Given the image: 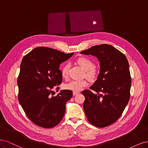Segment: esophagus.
Masks as SVG:
<instances>
[{
    "instance_id": "1",
    "label": "esophagus",
    "mask_w": 148,
    "mask_h": 148,
    "mask_svg": "<svg viewBox=\"0 0 148 148\" xmlns=\"http://www.w3.org/2000/svg\"><path fill=\"white\" fill-rule=\"evenodd\" d=\"M79 93V92H78V91H73V96H75V95H78Z\"/></svg>"
}]
</instances>
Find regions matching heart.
<instances>
[{
    "mask_svg": "<svg viewBox=\"0 0 148 148\" xmlns=\"http://www.w3.org/2000/svg\"><path fill=\"white\" fill-rule=\"evenodd\" d=\"M78 64L84 70V75L88 79L90 80L95 79L97 76V71L94 68L93 62L87 57H80L77 60ZM69 64H65L61 70L62 77L66 78L68 76ZM88 82L85 79L71 80L69 83L65 84V88L68 90L73 91H81L84 87L88 86Z\"/></svg>",
    "mask_w": 148,
    "mask_h": 148,
    "instance_id": "1",
    "label": "heart"
}]
</instances>
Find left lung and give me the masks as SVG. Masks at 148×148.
I'll use <instances>...</instances> for the list:
<instances>
[{
    "mask_svg": "<svg viewBox=\"0 0 148 148\" xmlns=\"http://www.w3.org/2000/svg\"><path fill=\"white\" fill-rule=\"evenodd\" d=\"M92 55L99 61L100 71L90 90H84V111L89 123L103 128L117 121L130 96L131 77L127 57L108 44L95 46L80 52Z\"/></svg>",
    "mask_w": 148,
    "mask_h": 148,
    "instance_id": "obj_1",
    "label": "left lung"
}]
</instances>
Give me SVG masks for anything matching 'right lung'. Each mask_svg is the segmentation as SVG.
<instances>
[{"mask_svg":"<svg viewBox=\"0 0 148 148\" xmlns=\"http://www.w3.org/2000/svg\"><path fill=\"white\" fill-rule=\"evenodd\" d=\"M73 55V52L65 54L39 47L21 60L17 79L18 101L29 119L39 127H54L64 117L66 102L72 97V91L65 89L56 96L51 95L53 87L62 82L60 64Z\"/></svg>","mask_w":148,"mask_h":148,"instance_id":"add662e5","label":"right lung"}]
</instances>
